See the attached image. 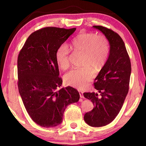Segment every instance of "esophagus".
I'll return each instance as SVG.
<instances>
[{"mask_svg": "<svg viewBox=\"0 0 146 146\" xmlns=\"http://www.w3.org/2000/svg\"><path fill=\"white\" fill-rule=\"evenodd\" d=\"M79 92V94H80V98H83V92H82V91H80V90H79L78 91Z\"/></svg>", "mask_w": 146, "mask_h": 146, "instance_id": "esophagus-1", "label": "esophagus"}]
</instances>
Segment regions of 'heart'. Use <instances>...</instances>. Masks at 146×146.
Instances as JSON below:
<instances>
[{
  "mask_svg": "<svg viewBox=\"0 0 146 146\" xmlns=\"http://www.w3.org/2000/svg\"><path fill=\"white\" fill-rule=\"evenodd\" d=\"M74 52L83 53L81 68L71 70L64 76L67 85L82 89L90 82L95 72L104 67L110 54V45L107 39L94 33L82 32L74 38L70 44ZM56 61L61 70H66L70 66V50L66 44L59 47L55 54Z\"/></svg>",
  "mask_w": 146,
  "mask_h": 146,
  "instance_id": "heart-1",
  "label": "heart"
}]
</instances>
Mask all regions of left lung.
<instances>
[{
	"mask_svg": "<svg viewBox=\"0 0 146 146\" xmlns=\"http://www.w3.org/2000/svg\"><path fill=\"white\" fill-rule=\"evenodd\" d=\"M93 27L104 34L110 49L106 63L94 83L100 96L95 92L83 94L94 106L85 114L84 120L92 127H102L112 122L122 107L129 89L131 63L124 42L117 33L102 26Z\"/></svg>",
	"mask_w": 146,
	"mask_h": 146,
	"instance_id": "left-lung-1",
	"label": "left lung"
}]
</instances>
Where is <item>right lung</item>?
<instances>
[{"instance_id":"right-lung-1","label":"right lung","mask_w":146,"mask_h":146,"mask_svg":"<svg viewBox=\"0 0 146 146\" xmlns=\"http://www.w3.org/2000/svg\"><path fill=\"white\" fill-rule=\"evenodd\" d=\"M75 30L56 27L37 30L18 56L19 92L30 117L43 127L60 124L66 107L80 99L78 92L71 86L58 90L63 80L55 58L57 49Z\"/></svg>"}]
</instances>
